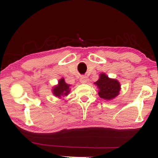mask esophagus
I'll use <instances>...</instances> for the list:
<instances>
[{"mask_svg": "<svg viewBox=\"0 0 158 158\" xmlns=\"http://www.w3.org/2000/svg\"><path fill=\"white\" fill-rule=\"evenodd\" d=\"M80 82L81 83H85L87 82V77L85 76H83L80 78Z\"/></svg>", "mask_w": 158, "mask_h": 158, "instance_id": "obj_1", "label": "esophagus"}]
</instances>
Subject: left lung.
<instances>
[{
    "label": "left lung",
    "instance_id": "8db88e82",
    "mask_svg": "<svg viewBox=\"0 0 158 158\" xmlns=\"http://www.w3.org/2000/svg\"><path fill=\"white\" fill-rule=\"evenodd\" d=\"M99 88L98 94L100 98L111 100L119 94L120 85L115 79H109L105 74H101L98 81L94 83Z\"/></svg>",
    "mask_w": 158,
    "mask_h": 158
}]
</instances>
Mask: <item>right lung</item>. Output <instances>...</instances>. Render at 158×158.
<instances>
[{
    "instance_id": "obj_1",
    "label": "right lung",
    "mask_w": 158,
    "mask_h": 158,
    "mask_svg": "<svg viewBox=\"0 0 158 158\" xmlns=\"http://www.w3.org/2000/svg\"><path fill=\"white\" fill-rule=\"evenodd\" d=\"M69 87H70V85L67 84V83L64 81V79H61L59 81L58 85L55 87L53 89V94L58 97L67 96L70 92Z\"/></svg>"
}]
</instances>
